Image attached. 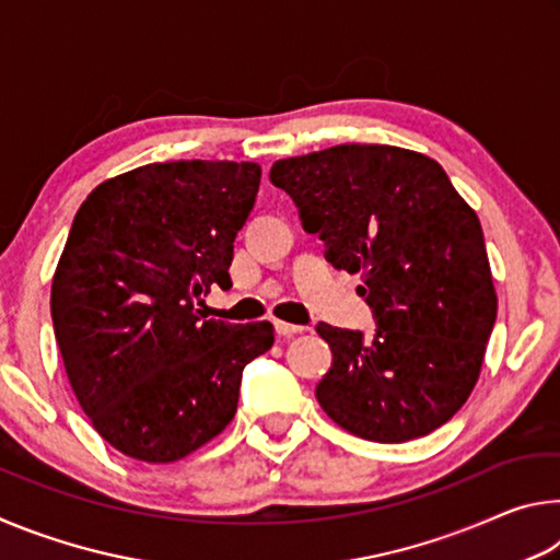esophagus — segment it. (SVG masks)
Returning <instances> with one entry per match:
<instances>
[{"instance_id":"34e87169","label":"esophagus","mask_w":560,"mask_h":560,"mask_svg":"<svg viewBox=\"0 0 560 560\" xmlns=\"http://www.w3.org/2000/svg\"><path fill=\"white\" fill-rule=\"evenodd\" d=\"M273 326H277V334L279 336H296V334H303V326H296V324H287V320H273Z\"/></svg>"}]
</instances>
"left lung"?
Wrapping results in <instances>:
<instances>
[{
	"label": "left lung",
	"mask_w": 560,
	"mask_h": 560,
	"mask_svg": "<svg viewBox=\"0 0 560 560\" xmlns=\"http://www.w3.org/2000/svg\"><path fill=\"white\" fill-rule=\"evenodd\" d=\"M271 183L336 269L360 273L375 334L318 324L334 363L324 412L358 438L400 444L442 428L477 385L497 320L477 212L432 158L336 145L277 160Z\"/></svg>",
	"instance_id": "1"
}]
</instances>
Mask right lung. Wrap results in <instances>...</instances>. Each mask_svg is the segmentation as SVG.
<instances>
[{
  "instance_id": "add662e5",
  "label": "right lung",
  "mask_w": 560,
  "mask_h": 560,
  "mask_svg": "<svg viewBox=\"0 0 560 560\" xmlns=\"http://www.w3.org/2000/svg\"><path fill=\"white\" fill-rule=\"evenodd\" d=\"M261 167L177 160L101 183L73 217L51 283L66 375L96 432L126 457L167 464L232 422L242 371L273 326L200 316L230 289L234 236Z\"/></svg>"
}]
</instances>
